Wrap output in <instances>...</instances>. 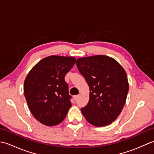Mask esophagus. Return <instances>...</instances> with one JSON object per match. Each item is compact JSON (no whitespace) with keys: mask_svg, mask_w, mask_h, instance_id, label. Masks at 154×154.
Listing matches in <instances>:
<instances>
[{"mask_svg":"<svg viewBox=\"0 0 154 154\" xmlns=\"http://www.w3.org/2000/svg\"><path fill=\"white\" fill-rule=\"evenodd\" d=\"M79 94H78V95H75V96H74L73 97V99H74V100H77L78 98H79Z\"/></svg>","mask_w":154,"mask_h":154,"instance_id":"esophagus-1","label":"esophagus"}]
</instances>
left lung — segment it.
<instances>
[{
	"label": "left lung",
	"instance_id": "obj_1",
	"mask_svg": "<svg viewBox=\"0 0 154 154\" xmlns=\"http://www.w3.org/2000/svg\"><path fill=\"white\" fill-rule=\"evenodd\" d=\"M76 65L90 89L89 103L81 112L94 126L109 125L126 103L129 83L125 70L116 60L104 55L79 58Z\"/></svg>",
	"mask_w": 154,
	"mask_h": 154
}]
</instances>
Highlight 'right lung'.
<instances>
[{
	"label": "right lung",
	"mask_w": 154,
	"mask_h": 154,
	"mask_svg": "<svg viewBox=\"0 0 154 154\" xmlns=\"http://www.w3.org/2000/svg\"><path fill=\"white\" fill-rule=\"evenodd\" d=\"M75 61L74 57L51 55L35 64L26 77L24 93L29 109L45 126L60 124L71 106L65 76Z\"/></svg>",
	"instance_id": "1"
}]
</instances>
